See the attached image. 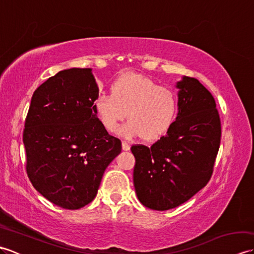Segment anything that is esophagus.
I'll return each mask as SVG.
<instances>
[{
    "label": "esophagus",
    "mask_w": 254,
    "mask_h": 254,
    "mask_svg": "<svg viewBox=\"0 0 254 254\" xmlns=\"http://www.w3.org/2000/svg\"><path fill=\"white\" fill-rule=\"evenodd\" d=\"M122 148H123V150H130L131 145L127 143L126 141H122Z\"/></svg>",
    "instance_id": "1"
}]
</instances>
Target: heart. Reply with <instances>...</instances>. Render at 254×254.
<instances>
[{
  "label": "heart",
  "instance_id": "b5f03b06",
  "mask_svg": "<svg viewBox=\"0 0 254 254\" xmlns=\"http://www.w3.org/2000/svg\"><path fill=\"white\" fill-rule=\"evenodd\" d=\"M97 117L107 131L115 132L119 123L127 137L142 136L155 141L169 130L177 112V97L165 86L139 74H124L110 85V95H100L94 102Z\"/></svg>",
  "mask_w": 254,
  "mask_h": 254
}]
</instances>
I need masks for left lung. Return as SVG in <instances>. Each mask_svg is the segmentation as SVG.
I'll return each mask as SVG.
<instances>
[{
  "mask_svg": "<svg viewBox=\"0 0 254 254\" xmlns=\"http://www.w3.org/2000/svg\"><path fill=\"white\" fill-rule=\"evenodd\" d=\"M176 87L178 116L166 136L150 147H131L137 198L155 210L179 206L207 185L220 144V120L212 94L189 76H182Z\"/></svg>",
  "mask_w": 254,
  "mask_h": 254,
  "instance_id": "obj_1",
  "label": "left lung"
}]
</instances>
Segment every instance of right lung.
I'll use <instances>...</instances> for the list:
<instances>
[{
	"mask_svg": "<svg viewBox=\"0 0 254 254\" xmlns=\"http://www.w3.org/2000/svg\"><path fill=\"white\" fill-rule=\"evenodd\" d=\"M99 89L91 68H67L48 78L31 97L23 142L27 175L53 204L78 209L98 192L106 168L121 153L94 102Z\"/></svg>",
	"mask_w": 254,
	"mask_h": 254,
	"instance_id": "right-lung-1",
	"label": "right lung"
}]
</instances>
